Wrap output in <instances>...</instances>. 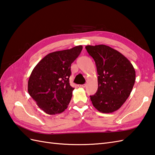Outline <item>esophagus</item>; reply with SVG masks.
<instances>
[{
  "label": "esophagus",
  "instance_id": "34e87169",
  "mask_svg": "<svg viewBox=\"0 0 155 155\" xmlns=\"http://www.w3.org/2000/svg\"><path fill=\"white\" fill-rule=\"evenodd\" d=\"M78 87H80V88H84L85 87H86V84H79V85H78Z\"/></svg>",
  "mask_w": 155,
  "mask_h": 155
}]
</instances>
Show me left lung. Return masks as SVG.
Returning a JSON list of instances; mask_svg holds the SVG:
<instances>
[{"label":"left lung","mask_w":155,"mask_h":155,"mask_svg":"<svg viewBox=\"0 0 155 155\" xmlns=\"http://www.w3.org/2000/svg\"><path fill=\"white\" fill-rule=\"evenodd\" d=\"M88 53L97 66L98 90L90 96L94 107L111 113L121 107L130 96L136 73L131 62L120 52L104 45H87Z\"/></svg>","instance_id":"left-lung-1"}]
</instances>
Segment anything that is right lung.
<instances>
[{"mask_svg":"<svg viewBox=\"0 0 155 155\" xmlns=\"http://www.w3.org/2000/svg\"><path fill=\"white\" fill-rule=\"evenodd\" d=\"M83 49L79 45L48 54L35 66L28 82V92L38 107L48 114L67 109L72 96L69 83L71 66Z\"/></svg>","mask_w":155,"mask_h":155,"instance_id":"right-lung-1","label":"right lung"}]
</instances>
